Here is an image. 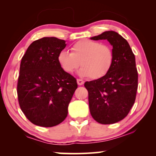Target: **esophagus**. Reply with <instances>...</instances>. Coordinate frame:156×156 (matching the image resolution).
I'll list each match as a JSON object with an SVG mask.
<instances>
[{"mask_svg": "<svg viewBox=\"0 0 156 156\" xmlns=\"http://www.w3.org/2000/svg\"><path fill=\"white\" fill-rule=\"evenodd\" d=\"M76 82H77V84H78V85H80V86H81V85H83L84 83V81H83L82 80H80V79H77V80H76Z\"/></svg>", "mask_w": 156, "mask_h": 156, "instance_id": "34e87169", "label": "esophagus"}]
</instances>
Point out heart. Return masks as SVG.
Masks as SVG:
<instances>
[{"label": "heart", "mask_w": 156, "mask_h": 156, "mask_svg": "<svg viewBox=\"0 0 156 156\" xmlns=\"http://www.w3.org/2000/svg\"><path fill=\"white\" fill-rule=\"evenodd\" d=\"M70 50L71 52L61 51L57 56L59 65L66 73L72 74L81 65L80 75L99 80L112 69L114 55L109 45L84 39L74 43Z\"/></svg>", "instance_id": "1"}]
</instances>
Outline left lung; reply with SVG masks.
<instances>
[{
    "instance_id": "left-lung-1",
    "label": "left lung",
    "mask_w": 156,
    "mask_h": 156,
    "mask_svg": "<svg viewBox=\"0 0 156 156\" xmlns=\"http://www.w3.org/2000/svg\"><path fill=\"white\" fill-rule=\"evenodd\" d=\"M91 39L107 40L113 46L114 59L109 72L84 83L91 116L101 124H112L124 119L135 102L138 89L135 55L126 40L114 31H106Z\"/></svg>"
}]
</instances>
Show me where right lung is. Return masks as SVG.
Wrapping results in <instances>:
<instances>
[{
	"instance_id": "1",
	"label": "right lung",
	"mask_w": 156,
	"mask_h": 156,
	"mask_svg": "<svg viewBox=\"0 0 156 156\" xmlns=\"http://www.w3.org/2000/svg\"><path fill=\"white\" fill-rule=\"evenodd\" d=\"M65 41L43 37L34 41L21 59L17 93L20 107L33 124L52 127L65 120L76 80L57 60Z\"/></svg>"
}]
</instances>
